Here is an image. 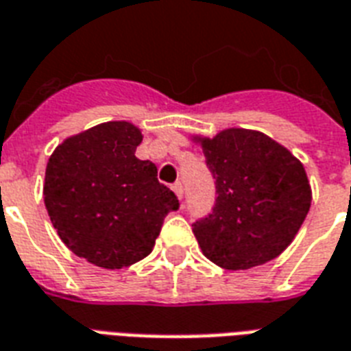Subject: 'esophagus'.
Wrapping results in <instances>:
<instances>
[{"mask_svg": "<svg viewBox=\"0 0 351 351\" xmlns=\"http://www.w3.org/2000/svg\"><path fill=\"white\" fill-rule=\"evenodd\" d=\"M171 187H173V191H175L178 199H182V197H184V186H182V182H175V184H173Z\"/></svg>", "mask_w": 351, "mask_h": 351, "instance_id": "esophagus-1", "label": "esophagus"}]
</instances>
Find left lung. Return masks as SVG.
<instances>
[{"mask_svg": "<svg viewBox=\"0 0 351 351\" xmlns=\"http://www.w3.org/2000/svg\"><path fill=\"white\" fill-rule=\"evenodd\" d=\"M200 143L217 195L211 213L193 223L202 254L228 271L278 258L311 206L304 165L256 130L228 128Z\"/></svg>", "mask_w": 351, "mask_h": 351, "instance_id": "left-lung-1", "label": "left lung"}]
</instances>
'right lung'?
<instances>
[{
	"instance_id": "1",
	"label": "right lung",
	"mask_w": 351,
	"mask_h": 351,
	"mask_svg": "<svg viewBox=\"0 0 351 351\" xmlns=\"http://www.w3.org/2000/svg\"><path fill=\"white\" fill-rule=\"evenodd\" d=\"M140 143V128L108 121L68 138L47 162L51 223L71 252L103 269L149 256L165 215L180 208L156 165L134 156Z\"/></svg>"
}]
</instances>
